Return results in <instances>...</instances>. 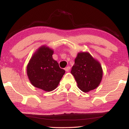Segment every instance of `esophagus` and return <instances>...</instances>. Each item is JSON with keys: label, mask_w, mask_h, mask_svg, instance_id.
Here are the masks:
<instances>
[{"label": "esophagus", "mask_w": 129, "mask_h": 129, "mask_svg": "<svg viewBox=\"0 0 129 129\" xmlns=\"http://www.w3.org/2000/svg\"><path fill=\"white\" fill-rule=\"evenodd\" d=\"M70 70V67H69V66L65 68V70H66V72H69Z\"/></svg>", "instance_id": "obj_1"}]
</instances>
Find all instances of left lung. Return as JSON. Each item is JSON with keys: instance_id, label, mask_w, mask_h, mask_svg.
<instances>
[{"instance_id": "1", "label": "left lung", "mask_w": 129, "mask_h": 129, "mask_svg": "<svg viewBox=\"0 0 129 129\" xmlns=\"http://www.w3.org/2000/svg\"><path fill=\"white\" fill-rule=\"evenodd\" d=\"M71 73L76 80L78 87L84 92L97 88L103 78L100 63L88 52L78 53Z\"/></svg>"}]
</instances>
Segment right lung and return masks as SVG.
<instances>
[{"label": "right lung", "mask_w": 129, "mask_h": 129, "mask_svg": "<svg viewBox=\"0 0 129 129\" xmlns=\"http://www.w3.org/2000/svg\"><path fill=\"white\" fill-rule=\"evenodd\" d=\"M53 52L49 47L42 46L34 53L26 67L32 85L45 91L55 89L66 72L53 59Z\"/></svg>", "instance_id": "1"}]
</instances>
